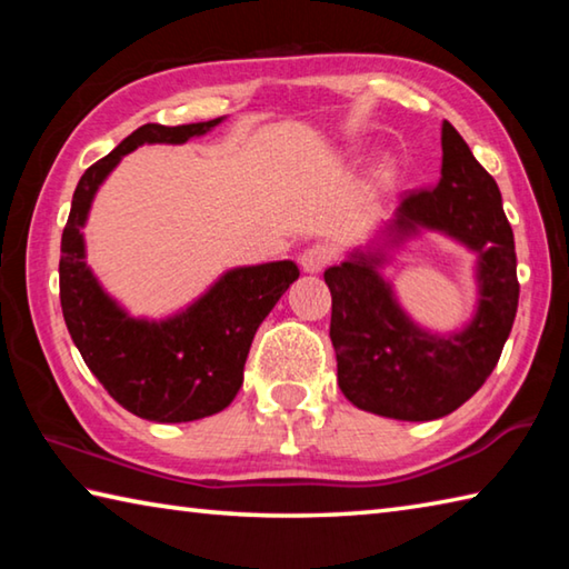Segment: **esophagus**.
Masks as SVG:
<instances>
[{
  "label": "esophagus",
  "instance_id": "obj_1",
  "mask_svg": "<svg viewBox=\"0 0 569 569\" xmlns=\"http://www.w3.org/2000/svg\"><path fill=\"white\" fill-rule=\"evenodd\" d=\"M331 261H333V250L323 243H316V246L303 250L301 268L306 273H321Z\"/></svg>",
  "mask_w": 569,
  "mask_h": 569
}]
</instances>
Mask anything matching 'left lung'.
I'll use <instances>...</instances> for the list:
<instances>
[{"mask_svg": "<svg viewBox=\"0 0 569 569\" xmlns=\"http://www.w3.org/2000/svg\"><path fill=\"white\" fill-rule=\"evenodd\" d=\"M437 228L479 253L481 301L467 331L449 339L419 331L363 256L323 273L331 291V341L339 387L353 407L401 421L447 417L475 397L512 331L519 281L515 236L495 178L461 134L441 124V178L411 190L393 228Z\"/></svg>", "mask_w": 569, "mask_h": 569, "instance_id": "obj_1", "label": "left lung"}]
</instances>
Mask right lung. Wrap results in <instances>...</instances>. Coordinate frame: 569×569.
<instances>
[{
	"instance_id": "1",
	"label": "right lung",
	"mask_w": 569,
	"mask_h": 569,
	"mask_svg": "<svg viewBox=\"0 0 569 569\" xmlns=\"http://www.w3.org/2000/svg\"><path fill=\"white\" fill-rule=\"evenodd\" d=\"M218 120L148 122L80 178L62 230L60 303L72 341L110 397L134 417L178 423L223 411L243 383V366L258 326L301 271L293 261L226 273L186 313L162 323L134 321L114 306L84 266L80 228L104 176L142 142H186Z\"/></svg>"
}]
</instances>
